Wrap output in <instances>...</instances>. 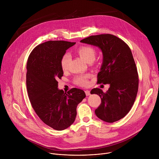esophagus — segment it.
Returning a JSON list of instances; mask_svg holds the SVG:
<instances>
[{"label":"esophagus","mask_w":159,"mask_h":159,"mask_svg":"<svg viewBox=\"0 0 159 159\" xmlns=\"http://www.w3.org/2000/svg\"><path fill=\"white\" fill-rule=\"evenodd\" d=\"M85 93L86 94V96H89L90 94V90H86L85 91Z\"/></svg>","instance_id":"1"}]
</instances>
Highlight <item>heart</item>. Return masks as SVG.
<instances>
[{
	"instance_id": "obj_1",
	"label": "heart",
	"mask_w": 159,
	"mask_h": 159,
	"mask_svg": "<svg viewBox=\"0 0 159 159\" xmlns=\"http://www.w3.org/2000/svg\"><path fill=\"white\" fill-rule=\"evenodd\" d=\"M77 52L80 55V57H82L88 63L92 62L95 59L96 55V50L93 47L90 46H81L77 48ZM70 60L71 56L70 53H65L62 56L60 60V65L63 70H66L68 69ZM90 75L89 74L79 75L74 78V84L79 86H87L89 84L88 79Z\"/></svg>"
}]
</instances>
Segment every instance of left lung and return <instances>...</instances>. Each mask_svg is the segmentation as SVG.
I'll list each match as a JSON object with an SVG mask.
<instances>
[{
	"label": "left lung",
	"mask_w": 159,
	"mask_h": 159,
	"mask_svg": "<svg viewBox=\"0 0 159 159\" xmlns=\"http://www.w3.org/2000/svg\"><path fill=\"white\" fill-rule=\"evenodd\" d=\"M80 42L101 50L103 60L98 84L110 85L106 93L99 88L90 91L101 99L96 115L107 123L117 121L129 112L138 93L139 75L131 51L125 41L110 34L90 36Z\"/></svg>",
	"instance_id": "obj_1"
}]
</instances>
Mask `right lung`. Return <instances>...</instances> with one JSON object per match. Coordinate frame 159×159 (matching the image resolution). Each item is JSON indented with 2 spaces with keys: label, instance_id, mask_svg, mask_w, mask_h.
<instances>
[{
  "label": "right lung",
  "instance_id": "1",
  "mask_svg": "<svg viewBox=\"0 0 159 159\" xmlns=\"http://www.w3.org/2000/svg\"><path fill=\"white\" fill-rule=\"evenodd\" d=\"M75 44L65 41L41 43L33 50L26 65V87L31 106L44 123L58 131L74 122L77 106L85 98L80 89L72 88L67 93L58 89L57 79L63 74L60 60Z\"/></svg>",
  "mask_w": 159,
  "mask_h": 159
}]
</instances>
